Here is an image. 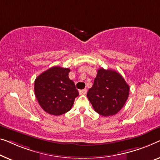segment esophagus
<instances>
[{"label":"esophagus","instance_id":"34e87169","mask_svg":"<svg viewBox=\"0 0 160 160\" xmlns=\"http://www.w3.org/2000/svg\"><path fill=\"white\" fill-rule=\"evenodd\" d=\"M79 93L80 95H85L87 93V90L86 89H83V90H80L79 91Z\"/></svg>","mask_w":160,"mask_h":160}]
</instances>
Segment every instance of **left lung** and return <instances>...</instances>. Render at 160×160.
I'll return each mask as SVG.
<instances>
[{
	"label": "left lung",
	"mask_w": 160,
	"mask_h": 160,
	"mask_svg": "<svg viewBox=\"0 0 160 160\" xmlns=\"http://www.w3.org/2000/svg\"><path fill=\"white\" fill-rule=\"evenodd\" d=\"M129 91V85L120 73L100 68L87 97L98 114L109 117L116 114L123 107Z\"/></svg>",
	"instance_id": "obj_1"
}]
</instances>
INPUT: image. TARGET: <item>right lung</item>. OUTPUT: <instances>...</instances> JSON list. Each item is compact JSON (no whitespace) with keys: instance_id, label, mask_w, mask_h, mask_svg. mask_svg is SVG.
I'll return each instance as SVG.
<instances>
[{"instance_id":"add662e5","label":"right lung","mask_w":160,"mask_h":160,"mask_svg":"<svg viewBox=\"0 0 160 160\" xmlns=\"http://www.w3.org/2000/svg\"><path fill=\"white\" fill-rule=\"evenodd\" d=\"M69 68L53 67L40 74L35 80V94L42 109L58 116L69 112L79 95Z\"/></svg>"}]
</instances>
